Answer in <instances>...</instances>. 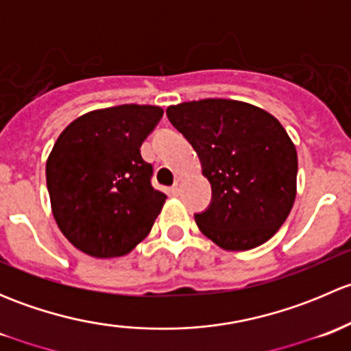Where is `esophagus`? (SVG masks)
<instances>
[{
    "instance_id": "1",
    "label": "esophagus",
    "mask_w": 351,
    "mask_h": 351,
    "mask_svg": "<svg viewBox=\"0 0 351 351\" xmlns=\"http://www.w3.org/2000/svg\"><path fill=\"white\" fill-rule=\"evenodd\" d=\"M180 189H182V180L180 178H176L175 180V183H173V186H171V193H180Z\"/></svg>"
}]
</instances>
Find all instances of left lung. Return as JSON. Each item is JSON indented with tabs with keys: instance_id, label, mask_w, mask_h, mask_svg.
<instances>
[{
	"instance_id": "obj_1",
	"label": "left lung",
	"mask_w": 351,
	"mask_h": 351,
	"mask_svg": "<svg viewBox=\"0 0 351 351\" xmlns=\"http://www.w3.org/2000/svg\"><path fill=\"white\" fill-rule=\"evenodd\" d=\"M169 122L198 154L212 198L198 229L229 251L256 247L289 217L297 153L282 123L244 101L207 98L168 107Z\"/></svg>"
}]
</instances>
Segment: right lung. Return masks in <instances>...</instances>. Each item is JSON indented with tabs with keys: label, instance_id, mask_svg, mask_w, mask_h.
Segmentation results:
<instances>
[{
	"label": "right lung",
	"instance_id": "obj_1",
	"mask_svg": "<svg viewBox=\"0 0 351 351\" xmlns=\"http://www.w3.org/2000/svg\"><path fill=\"white\" fill-rule=\"evenodd\" d=\"M161 117L153 105L95 110L56 141L45 166L52 214L83 253L122 256L149 234L166 195L151 185L141 146Z\"/></svg>",
	"mask_w": 351,
	"mask_h": 351
}]
</instances>
